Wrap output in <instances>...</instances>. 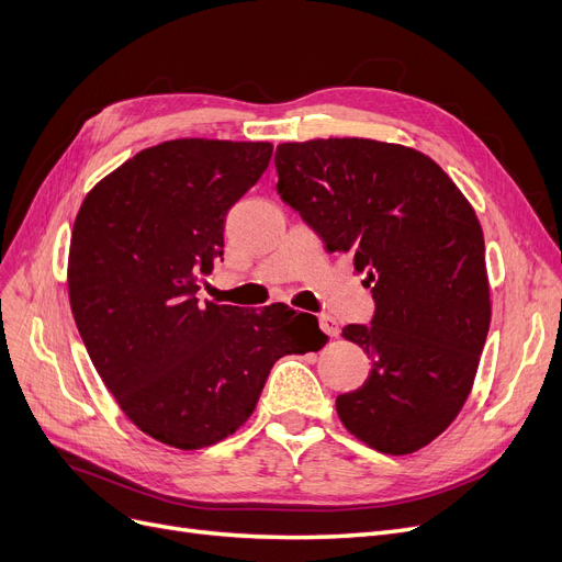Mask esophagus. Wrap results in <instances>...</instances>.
Here are the masks:
<instances>
[{
    "label": "esophagus",
    "mask_w": 562,
    "mask_h": 562,
    "mask_svg": "<svg viewBox=\"0 0 562 562\" xmlns=\"http://www.w3.org/2000/svg\"><path fill=\"white\" fill-rule=\"evenodd\" d=\"M319 326H322V330L326 336H330V338H336L338 334H340V328H338V322L330 317V315H319Z\"/></svg>",
    "instance_id": "34e87169"
}]
</instances>
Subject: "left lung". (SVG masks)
I'll use <instances>...</instances> for the list:
<instances>
[{
	"label": "left lung",
	"instance_id": "left-lung-1",
	"mask_svg": "<svg viewBox=\"0 0 562 562\" xmlns=\"http://www.w3.org/2000/svg\"><path fill=\"white\" fill-rule=\"evenodd\" d=\"M278 194L355 257L375 299L370 326L342 338L372 361L338 396L342 426L403 456L430 445L463 409L491 324L484 232L453 180L424 153L372 138L280 143Z\"/></svg>",
	"mask_w": 562,
	"mask_h": 562
}]
</instances>
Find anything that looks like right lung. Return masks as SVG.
Wrapping results in <instances>:
<instances>
[{
  "label": "right lung",
  "instance_id": "obj_1",
  "mask_svg": "<svg viewBox=\"0 0 562 562\" xmlns=\"http://www.w3.org/2000/svg\"><path fill=\"white\" fill-rule=\"evenodd\" d=\"M263 140L176 138L145 148L82 199L69 301L99 378L127 419L182 451L255 412L270 368L324 347L317 317L199 301L224 255V217L268 169Z\"/></svg>",
  "mask_w": 562,
  "mask_h": 562
}]
</instances>
